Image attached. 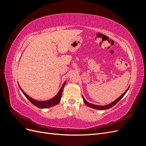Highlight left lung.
I'll list each match as a JSON object with an SVG mask.
<instances>
[{"mask_svg":"<svg viewBox=\"0 0 146 146\" xmlns=\"http://www.w3.org/2000/svg\"><path fill=\"white\" fill-rule=\"evenodd\" d=\"M130 87V86H129ZM129 87L127 88V90L123 92V93L119 97V98H118L116 100H114V102H111V104H108V105H104V106H101V105H94V104H91V103H89V102H88L85 99V98H83V102H84V103H85L88 107H91V108H94V109H96V110H107V109H109V108H111L112 107H113V106H114L120 100L123 96H124V95L125 94V93L126 92H127V91L129 90Z\"/></svg>","mask_w":146,"mask_h":146,"instance_id":"obj_1","label":"left lung"}]
</instances>
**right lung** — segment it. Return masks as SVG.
Wrapping results in <instances>:
<instances>
[{
  "instance_id": "obj_1",
  "label": "right lung",
  "mask_w": 146,
  "mask_h": 146,
  "mask_svg": "<svg viewBox=\"0 0 146 146\" xmlns=\"http://www.w3.org/2000/svg\"><path fill=\"white\" fill-rule=\"evenodd\" d=\"M66 82H64L63 85H62V86H61V89L60 90L59 92L57 93V94L54 97V98H53L52 99H50L48 100H45V101H39V100H36L32 99V98H30V96H29L27 94H26L25 92H24V91L21 89V88L20 87L19 85V87L20 88V90H21V91L23 92L24 95L26 97V98H27V99L33 105H34L35 106H36V107L39 108H47L54 107V106L56 105V104H58L60 102L61 100V95H62L63 88H64V85H66Z\"/></svg>"
}]
</instances>
